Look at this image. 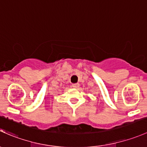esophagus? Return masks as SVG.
<instances>
[{"instance_id": "1", "label": "esophagus", "mask_w": 147, "mask_h": 147, "mask_svg": "<svg viewBox=\"0 0 147 147\" xmlns=\"http://www.w3.org/2000/svg\"><path fill=\"white\" fill-rule=\"evenodd\" d=\"M79 84L78 83H76V84H72V87L74 88H78V87H79Z\"/></svg>"}]
</instances>
